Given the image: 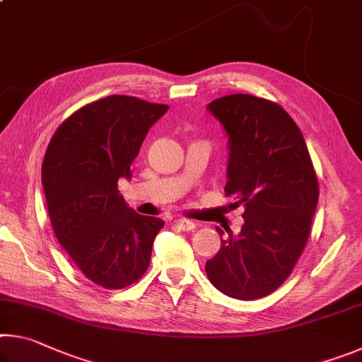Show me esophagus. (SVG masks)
<instances>
[{
	"mask_svg": "<svg viewBox=\"0 0 362 362\" xmlns=\"http://www.w3.org/2000/svg\"><path fill=\"white\" fill-rule=\"evenodd\" d=\"M174 226L177 230H182V231H192L196 228V223L192 222V220L177 218V220H174Z\"/></svg>",
	"mask_w": 362,
	"mask_h": 362,
	"instance_id": "1",
	"label": "esophagus"
}]
</instances>
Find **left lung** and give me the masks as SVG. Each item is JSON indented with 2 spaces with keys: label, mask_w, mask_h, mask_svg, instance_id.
Masks as SVG:
<instances>
[{
  "label": "left lung",
  "mask_w": 362,
  "mask_h": 362,
  "mask_svg": "<svg viewBox=\"0 0 362 362\" xmlns=\"http://www.w3.org/2000/svg\"><path fill=\"white\" fill-rule=\"evenodd\" d=\"M207 110L228 136L225 194L244 207V225L240 235L222 240L206 274L225 296L255 300L276 291L302 255L320 196L317 177L302 132L278 103L233 94Z\"/></svg>",
  "instance_id": "left-lung-1"
}]
</instances>
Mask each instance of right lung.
<instances>
[{"label": "right lung", "instance_id": "1", "mask_svg": "<svg viewBox=\"0 0 362 362\" xmlns=\"http://www.w3.org/2000/svg\"><path fill=\"white\" fill-rule=\"evenodd\" d=\"M168 105L108 95L69 116L47 145L41 177L54 233L94 284L122 289L144 276L164 222L140 216L118 192L150 127Z\"/></svg>", "mask_w": 362, "mask_h": 362}]
</instances>
